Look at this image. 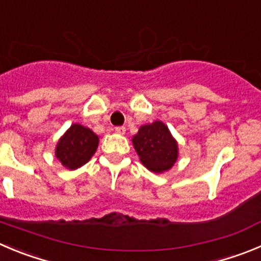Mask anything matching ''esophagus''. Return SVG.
<instances>
[{
  "mask_svg": "<svg viewBox=\"0 0 261 261\" xmlns=\"http://www.w3.org/2000/svg\"><path fill=\"white\" fill-rule=\"evenodd\" d=\"M114 131H116L117 134H119V135H123V134L126 133V127H123V126H117V127L114 128Z\"/></svg>",
  "mask_w": 261,
  "mask_h": 261,
  "instance_id": "1",
  "label": "esophagus"
}]
</instances>
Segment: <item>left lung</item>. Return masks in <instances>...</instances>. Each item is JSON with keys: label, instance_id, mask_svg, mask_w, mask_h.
<instances>
[{"label": "left lung", "instance_id": "8db88e82", "mask_svg": "<svg viewBox=\"0 0 261 261\" xmlns=\"http://www.w3.org/2000/svg\"><path fill=\"white\" fill-rule=\"evenodd\" d=\"M133 144L142 164L153 172H164L172 167L179 155L177 143L169 127L161 121L142 126L133 138Z\"/></svg>", "mask_w": 261, "mask_h": 261}]
</instances>
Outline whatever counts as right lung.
I'll return each mask as SVG.
<instances>
[{
	"label": "right lung",
	"mask_w": 261,
	"mask_h": 261,
	"mask_svg": "<svg viewBox=\"0 0 261 261\" xmlns=\"http://www.w3.org/2000/svg\"><path fill=\"white\" fill-rule=\"evenodd\" d=\"M99 138L89 127L73 123L59 139L55 155L64 167L75 170L84 166L96 152Z\"/></svg>",
	"instance_id": "obj_1"
}]
</instances>
